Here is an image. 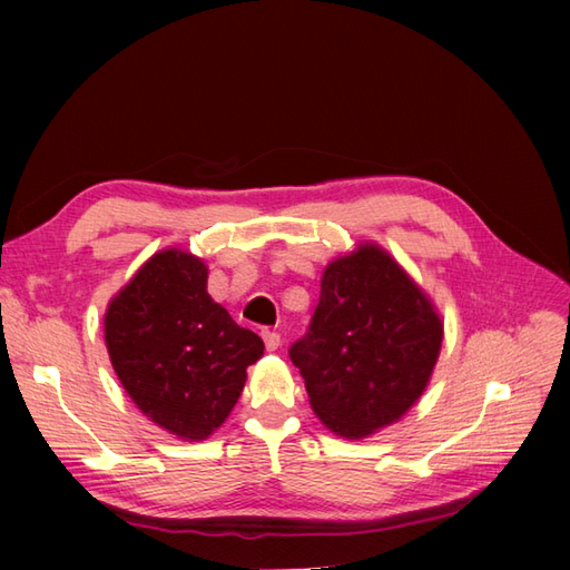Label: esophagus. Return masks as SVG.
Masks as SVG:
<instances>
[{
    "instance_id": "34e87169",
    "label": "esophagus",
    "mask_w": 570,
    "mask_h": 570,
    "mask_svg": "<svg viewBox=\"0 0 570 570\" xmlns=\"http://www.w3.org/2000/svg\"><path fill=\"white\" fill-rule=\"evenodd\" d=\"M262 337H264V342H266V350H268V352H275V350L281 347V335H278V333L264 331V333H262Z\"/></svg>"
}]
</instances>
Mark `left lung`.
Wrapping results in <instances>:
<instances>
[{
    "label": "left lung",
    "mask_w": 570,
    "mask_h": 570,
    "mask_svg": "<svg viewBox=\"0 0 570 570\" xmlns=\"http://www.w3.org/2000/svg\"><path fill=\"white\" fill-rule=\"evenodd\" d=\"M442 337L423 287L381 245L361 243L325 266L312 325L289 358L321 423L361 440L421 400Z\"/></svg>",
    "instance_id": "1"
}]
</instances>
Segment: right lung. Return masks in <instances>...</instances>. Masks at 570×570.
Listing matches in <instances>:
<instances>
[{"mask_svg":"<svg viewBox=\"0 0 570 570\" xmlns=\"http://www.w3.org/2000/svg\"><path fill=\"white\" fill-rule=\"evenodd\" d=\"M209 268L161 249L111 297L105 342L120 385L145 416L185 442L223 425L264 342L206 292Z\"/></svg>","mask_w":570,"mask_h":570,"instance_id":"1","label":"right lung"}]
</instances>
